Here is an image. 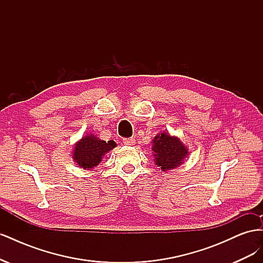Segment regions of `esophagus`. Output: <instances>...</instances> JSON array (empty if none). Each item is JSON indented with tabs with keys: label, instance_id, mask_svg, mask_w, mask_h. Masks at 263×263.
Wrapping results in <instances>:
<instances>
[{
	"label": "esophagus",
	"instance_id": "obj_1",
	"mask_svg": "<svg viewBox=\"0 0 263 263\" xmlns=\"http://www.w3.org/2000/svg\"><path fill=\"white\" fill-rule=\"evenodd\" d=\"M123 142L126 146H134L136 140H135L134 138H125V139H123Z\"/></svg>",
	"mask_w": 263,
	"mask_h": 263
}]
</instances>
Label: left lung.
<instances>
[{"instance_id": "obj_1", "label": "left lung", "mask_w": 263, "mask_h": 263, "mask_svg": "<svg viewBox=\"0 0 263 263\" xmlns=\"http://www.w3.org/2000/svg\"><path fill=\"white\" fill-rule=\"evenodd\" d=\"M153 151L155 162L162 171L178 168L187 157V148L178 137L168 133H159L153 140Z\"/></svg>"}]
</instances>
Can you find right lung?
I'll return each mask as SVG.
<instances>
[{
  "mask_svg": "<svg viewBox=\"0 0 263 263\" xmlns=\"http://www.w3.org/2000/svg\"><path fill=\"white\" fill-rule=\"evenodd\" d=\"M115 147L116 142L114 140L106 142L94 135H86L76 144L72 157L79 166L90 170L102 161L103 156Z\"/></svg>",
  "mask_w": 263,
  "mask_h": 263,
  "instance_id": "add662e5",
  "label": "right lung"
}]
</instances>
